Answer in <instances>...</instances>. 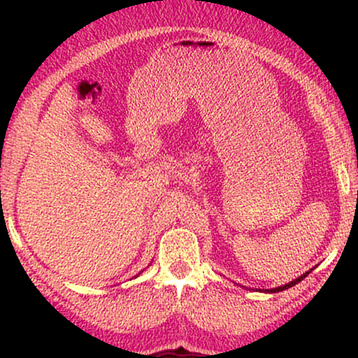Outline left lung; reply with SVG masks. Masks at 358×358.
<instances>
[{"mask_svg":"<svg viewBox=\"0 0 358 358\" xmlns=\"http://www.w3.org/2000/svg\"><path fill=\"white\" fill-rule=\"evenodd\" d=\"M308 273H310V271H308ZM308 273L301 274V276L296 278V279H293V281H291V282H287V285H282V286L273 287V289H262V293H279V291H285V289H287V287H291V286L298 285L299 281H303V278H306V276H308ZM259 291H261V289H259Z\"/></svg>","mask_w":358,"mask_h":358,"instance_id":"1","label":"left lung"}]
</instances>
